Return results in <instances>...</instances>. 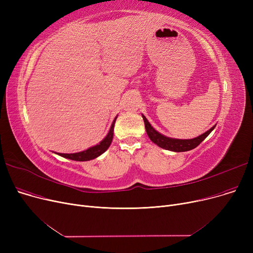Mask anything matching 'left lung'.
Masks as SVG:
<instances>
[{
    "mask_svg": "<svg viewBox=\"0 0 253 253\" xmlns=\"http://www.w3.org/2000/svg\"><path fill=\"white\" fill-rule=\"evenodd\" d=\"M143 121H144L145 130H147V133L151 138V140L155 142L157 145H159L160 148L168 151H173V152H187L197 148L198 145L205 139V137L209 134V132L211 130L210 129L207 132H205L204 134H201L199 137L190 139L188 141V140H182V139L180 140V139H173V138L166 137L159 133V132H157L148 122L147 119L143 118Z\"/></svg>",
    "mask_w": 253,
    "mask_h": 253,
    "instance_id": "8db88e82",
    "label": "left lung"
}]
</instances>
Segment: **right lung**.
Returning a JSON list of instances; mask_svg holds the SVG:
<instances>
[{
    "instance_id": "right-lung-1",
    "label": "right lung",
    "mask_w": 253,
    "mask_h": 253,
    "mask_svg": "<svg viewBox=\"0 0 253 253\" xmlns=\"http://www.w3.org/2000/svg\"><path fill=\"white\" fill-rule=\"evenodd\" d=\"M114 129V128H113ZM111 128L109 134L106 135V137L99 142V144L97 145H94V147H92L88 150H86L85 152H81V153H77V154H71V155H63L64 157L66 158H71L72 160H76V161H89V160H92V159H95L97 158L98 156H100L101 154H103L106 150L109 149V147L112 143V140H113V136H114V133H113V130Z\"/></svg>"
}]
</instances>
